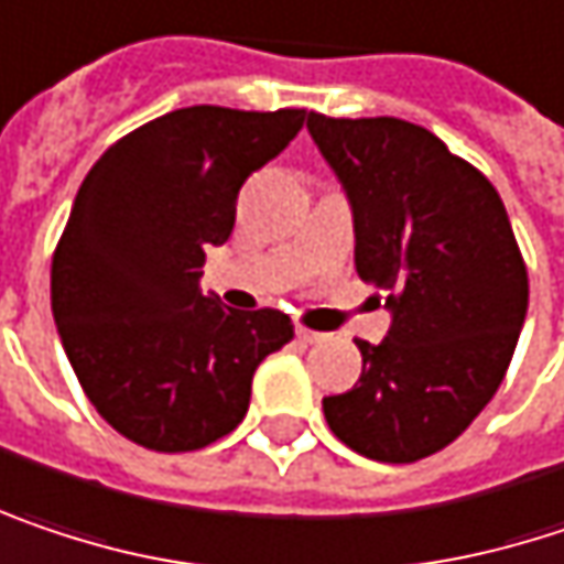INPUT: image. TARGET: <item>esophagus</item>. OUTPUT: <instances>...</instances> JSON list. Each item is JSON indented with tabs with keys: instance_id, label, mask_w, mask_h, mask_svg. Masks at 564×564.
Listing matches in <instances>:
<instances>
[{
	"instance_id": "1",
	"label": "esophagus",
	"mask_w": 564,
	"mask_h": 564,
	"mask_svg": "<svg viewBox=\"0 0 564 564\" xmlns=\"http://www.w3.org/2000/svg\"><path fill=\"white\" fill-rule=\"evenodd\" d=\"M296 338H300L303 345H313V341H323V333H313V329H306L303 323H296Z\"/></svg>"
}]
</instances>
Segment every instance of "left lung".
I'll list each match as a JSON object with an SVG mask.
<instances>
[{
	"label": "left lung",
	"instance_id": "left-lung-1",
	"mask_svg": "<svg viewBox=\"0 0 564 564\" xmlns=\"http://www.w3.org/2000/svg\"><path fill=\"white\" fill-rule=\"evenodd\" d=\"M306 129L348 193L358 278L390 310L384 341L358 338L361 378L323 413L358 455L410 465L497 393L527 319V264L494 183L433 131L319 112Z\"/></svg>",
	"mask_w": 564,
	"mask_h": 564
}]
</instances>
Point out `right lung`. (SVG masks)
<instances>
[{"label":"right lung","mask_w":564,"mask_h":564,"mask_svg":"<svg viewBox=\"0 0 564 564\" xmlns=\"http://www.w3.org/2000/svg\"><path fill=\"white\" fill-rule=\"evenodd\" d=\"M306 109L189 106L119 138L79 186L51 261V310L96 413L151 452H196L248 413L258 365L293 338L281 310L199 290L241 183Z\"/></svg>","instance_id":"obj_1"}]
</instances>
